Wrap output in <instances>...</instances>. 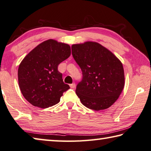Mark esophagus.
Segmentation results:
<instances>
[{
	"instance_id": "1",
	"label": "esophagus",
	"mask_w": 151,
	"mask_h": 151,
	"mask_svg": "<svg viewBox=\"0 0 151 151\" xmlns=\"http://www.w3.org/2000/svg\"><path fill=\"white\" fill-rule=\"evenodd\" d=\"M70 86L71 88H76V84L74 83H71V84H70Z\"/></svg>"
}]
</instances>
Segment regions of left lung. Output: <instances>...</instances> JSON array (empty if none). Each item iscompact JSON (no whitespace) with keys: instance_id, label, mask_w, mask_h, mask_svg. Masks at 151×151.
Masks as SVG:
<instances>
[{"instance_id":"left-lung-1","label":"left lung","mask_w":151,"mask_h":151,"mask_svg":"<svg viewBox=\"0 0 151 151\" xmlns=\"http://www.w3.org/2000/svg\"><path fill=\"white\" fill-rule=\"evenodd\" d=\"M72 55L83 78L76 93L84 106L106 109L118 99L125 86L123 64L113 53L96 42L71 46Z\"/></svg>"}]
</instances>
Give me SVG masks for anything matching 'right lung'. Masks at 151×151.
I'll return each instance as SVG.
<instances>
[{
	"label": "right lung",
	"instance_id": "obj_1",
	"mask_svg": "<svg viewBox=\"0 0 151 151\" xmlns=\"http://www.w3.org/2000/svg\"><path fill=\"white\" fill-rule=\"evenodd\" d=\"M70 55V45L50 39L26 55L18 67V78L20 91L30 104L44 109L60 102L70 86L63 83L58 66Z\"/></svg>",
	"mask_w": 151,
	"mask_h": 151
}]
</instances>
